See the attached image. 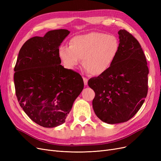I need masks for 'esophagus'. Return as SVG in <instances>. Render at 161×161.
Returning a JSON list of instances; mask_svg holds the SVG:
<instances>
[{
  "label": "esophagus",
  "mask_w": 161,
  "mask_h": 161,
  "mask_svg": "<svg viewBox=\"0 0 161 161\" xmlns=\"http://www.w3.org/2000/svg\"><path fill=\"white\" fill-rule=\"evenodd\" d=\"M83 81H84L85 85H87V83H88V79H87L86 78L83 77Z\"/></svg>",
  "instance_id": "obj_1"
}]
</instances>
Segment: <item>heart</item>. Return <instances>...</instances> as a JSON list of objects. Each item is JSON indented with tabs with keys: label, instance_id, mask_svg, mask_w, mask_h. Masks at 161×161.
Here are the masks:
<instances>
[{
	"label": "heart",
	"instance_id": "heart-1",
	"mask_svg": "<svg viewBox=\"0 0 161 161\" xmlns=\"http://www.w3.org/2000/svg\"><path fill=\"white\" fill-rule=\"evenodd\" d=\"M119 50V43L115 36L101 32H90L73 37L70 46H61L58 55L69 69L80 64L94 76L108 71L115 62Z\"/></svg>",
	"mask_w": 161,
	"mask_h": 161
}]
</instances>
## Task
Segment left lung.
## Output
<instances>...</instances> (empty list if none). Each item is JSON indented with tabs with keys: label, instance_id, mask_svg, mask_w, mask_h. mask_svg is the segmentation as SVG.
<instances>
[{
	"label": "left lung",
	"instance_id": "1",
	"mask_svg": "<svg viewBox=\"0 0 161 161\" xmlns=\"http://www.w3.org/2000/svg\"><path fill=\"white\" fill-rule=\"evenodd\" d=\"M119 50L104 74L88 81L95 92L92 108L96 115L109 124L130 119L142 107L148 92V68L136 39L125 30L118 31Z\"/></svg>",
	"mask_w": 161,
	"mask_h": 161
}]
</instances>
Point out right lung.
Here are the masks:
<instances>
[{"mask_svg": "<svg viewBox=\"0 0 161 161\" xmlns=\"http://www.w3.org/2000/svg\"><path fill=\"white\" fill-rule=\"evenodd\" d=\"M69 33L60 29L28 40L19 52L14 69L19 105L29 118L44 128L64 123L84 88L79 73L60 65L59 47Z\"/></svg>", "mask_w": 161, "mask_h": 161, "instance_id": "obj_1", "label": "right lung"}]
</instances>
